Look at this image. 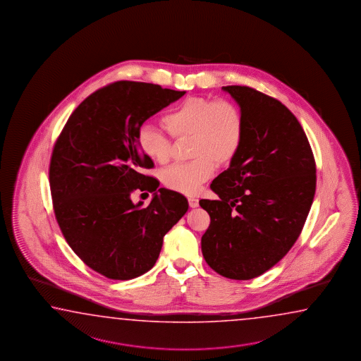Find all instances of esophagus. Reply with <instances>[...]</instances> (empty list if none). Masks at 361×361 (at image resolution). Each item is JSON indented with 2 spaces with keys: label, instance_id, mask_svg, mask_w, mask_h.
<instances>
[{
  "label": "esophagus",
  "instance_id": "esophagus-1",
  "mask_svg": "<svg viewBox=\"0 0 361 361\" xmlns=\"http://www.w3.org/2000/svg\"><path fill=\"white\" fill-rule=\"evenodd\" d=\"M188 204L191 207H197L198 206V198L196 197H188Z\"/></svg>",
  "mask_w": 361,
  "mask_h": 361
}]
</instances>
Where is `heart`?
Here are the masks:
<instances>
[{
  "label": "heart",
  "mask_w": 361,
  "mask_h": 361,
  "mask_svg": "<svg viewBox=\"0 0 361 361\" xmlns=\"http://www.w3.org/2000/svg\"><path fill=\"white\" fill-rule=\"evenodd\" d=\"M163 126L174 138L191 137L188 163L174 164L161 173L163 183L184 195H195L212 177L215 164L226 165L237 155L243 138L240 107L228 99L191 97L165 114ZM137 143L154 163L169 160V137L154 124L141 127Z\"/></svg>",
  "instance_id": "heart-1"
}]
</instances>
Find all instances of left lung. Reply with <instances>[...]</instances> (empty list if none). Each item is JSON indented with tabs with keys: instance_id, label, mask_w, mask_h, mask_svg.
<instances>
[{
	"instance_id": "1",
	"label": "left lung",
	"mask_w": 361,
	"mask_h": 361,
	"mask_svg": "<svg viewBox=\"0 0 361 361\" xmlns=\"http://www.w3.org/2000/svg\"><path fill=\"white\" fill-rule=\"evenodd\" d=\"M243 116V138L228 169L212 180L219 200H201L210 226L201 238L209 267L247 281L282 260L304 228L317 187L310 143L278 99L226 85Z\"/></svg>"
}]
</instances>
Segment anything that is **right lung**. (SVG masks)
Instances as JSON below:
<instances>
[{
	"label": "right lung",
	"instance_id": "add662e5",
	"mask_svg": "<svg viewBox=\"0 0 361 361\" xmlns=\"http://www.w3.org/2000/svg\"><path fill=\"white\" fill-rule=\"evenodd\" d=\"M185 91L119 80L90 94L54 146L50 188L65 240L79 259L109 279L128 281L155 265L163 238L188 210L183 195L145 176L154 166L137 143L142 124ZM135 189L154 192L133 204Z\"/></svg>",
	"mask_w": 361,
	"mask_h": 361
}]
</instances>
